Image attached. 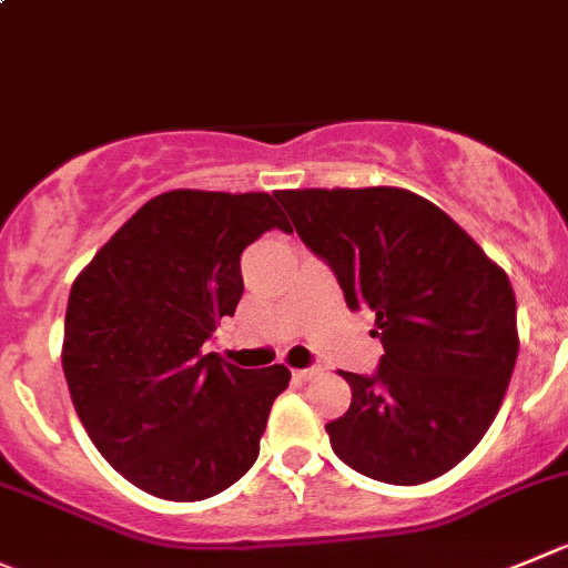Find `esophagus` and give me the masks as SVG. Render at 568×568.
I'll return each instance as SVG.
<instances>
[{
  "mask_svg": "<svg viewBox=\"0 0 568 568\" xmlns=\"http://www.w3.org/2000/svg\"><path fill=\"white\" fill-rule=\"evenodd\" d=\"M317 374H321V368H295L293 371V376L298 382H310L312 376H317Z\"/></svg>",
  "mask_w": 568,
  "mask_h": 568,
  "instance_id": "obj_1",
  "label": "esophagus"
}]
</instances>
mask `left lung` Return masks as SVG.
Returning a JSON list of instances; mask_svg holds the SVG:
<instances>
[{
	"instance_id": "obj_1",
	"label": "left lung",
	"mask_w": 568,
	"mask_h": 568,
	"mask_svg": "<svg viewBox=\"0 0 568 568\" xmlns=\"http://www.w3.org/2000/svg\"><path fill=\"white\" fill-rule=\"evenodd\" d=\"M295 231L371 310L374 376L343 374L351 407L326 424L345 466L390 485L455 468L501 407L518 356L510 278L446 212L396 186L275 192Z\"/></svg>"
}]
</instances>
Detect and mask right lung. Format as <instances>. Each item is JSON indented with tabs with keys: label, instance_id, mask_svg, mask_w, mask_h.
<instances>
[{
	"label": "right lung",
	"instance_id": "1",
	"mask_svg": "<svg viewBox=\"0 0 568 568\" xmlns=\"http://www.w3.org/2000/svg\"><path fill=\"white\" fill-rule=\"evenodd\" d=\"M290 229L267 192L172 189L148 200L74 278L63 374L80 424L128 483L200 501L258 457L290 371L236 368L203 354L242 298L240 256Z\"/></svg>",
	"mask_w": 568,
	"mask_h": 568
}]
</instances>
